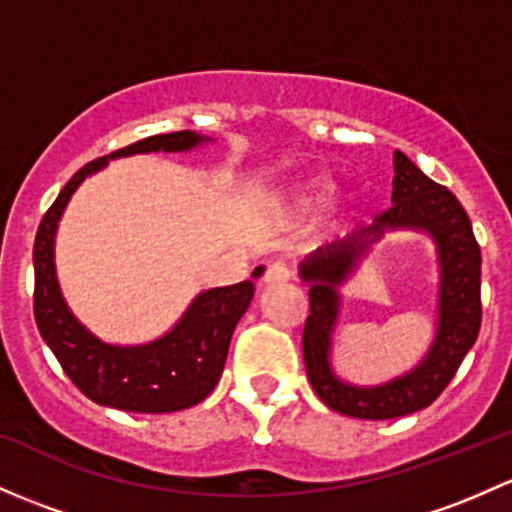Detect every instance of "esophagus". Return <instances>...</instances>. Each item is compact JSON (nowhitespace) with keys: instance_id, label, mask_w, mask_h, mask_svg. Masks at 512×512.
<instances>
[{"instance_id":"1","label":"esophagus","mask_w":512,"mask_h":512,"mask_svg":"<svg viewBox=\"0 0 512 512\" xmlns=\"http://www.w3.org/2000/svg\"><path fill=\"white\" fill-rule=\"evenodd\" d=\"M289 277H292V270H289L287 262H282V260H277V262H272V265H267L265 274H262V279H265V284L287 282Z\"/></svg>"}]
</instances>
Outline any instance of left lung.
Wrapping results in <instances>:
<instances>
[{
	"mask_svg": "<svg viewBox=\"0 0 512 512\" xmlns=\"http://www.w3.org/2000/svg\"><path fill=\"white\" fill-rule=\"evenodd\" d=\"M392 227L427 229L438 242L442 289L438 338L428 358L405 379L380 388H353L332 378L327 346L337 315L335 287L357 257ZM301 279L309 282V316L301 346L309 383L324 405L358 419H395L432 405L451 383L461 360L476 343L481 328V247L459 198L429 179L412 159L395 152L392 206L378 213L370 228L328 245L301 262Z\"/></svg>",
	"mask_w": 512,
	"mask_h": 512,
	"instance_id": "obj_1",
	"label": "left lung"
}]
</instances>
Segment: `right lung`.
Masks as SVG:
<instances>
[{
  "label": "right lung",
  "instance_id": "add662e5",
  "mask_svg": "<svg viewBox=\"0 0 512 512\" xmlns=\"http://www.w3.org/2000/svg\"><path fill=\"white\" fill-rule=\"evenodd\" d=\"M206 142L191 129L154 134L110 157L88 161L63 186L53 206L41 218L34 240V316L43 341L61 363L71 383L93 402L125 412H179L206 400L218 385L228 358L230 338L240 316L250 306L255 284L250 279L230 287L198 294L184 319L164 338L147 346H110L102 343L71 314L61 297L53 265V238L63 208L73 191L107 164V159L147 152H186ZM260 270H255V274Z\"/></svg>",
  "mask_w": 512,
  "mask_h": 512
}]
</instances>
